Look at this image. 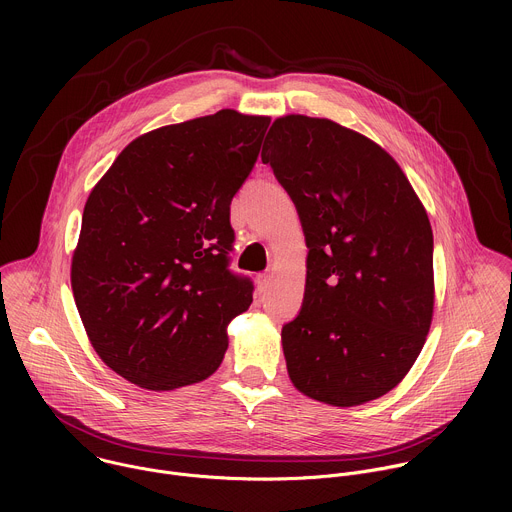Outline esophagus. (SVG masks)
Segmentation results:
<instances>
[{
  "mask_svg": "<svg viewBox=\"0 0 512 512\" xmlns=\"http://www.w3.org/2000/svg\"><path fill=\"white\" fill-rule=\"evenodd\" d=\"M271 281H273V273H259V275H257V289H259V294H265V291L271 287Z\"/></svg>",
  "mask_w": 512,
  "mask_h": 512,
  "instance_id": "34e87169",
  "label": "esophagus"
}]
</instances>
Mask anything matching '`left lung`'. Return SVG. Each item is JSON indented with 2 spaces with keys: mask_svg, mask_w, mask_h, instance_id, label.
Instances as JSON below:
<instances>
[{
  "mask_svg": "<svg viewBox=\"0 0 512 512\" xmlns=\"http://www.w3.org/2000/svg\"><path fill=\"white\" fill-rule=\"evenodd\" d=\"M263 164L294 200L308 245L306 291L281 344L294 387L354 407L395 389L433 318V233L399 164L330 119L283 115Z\"/></svg>",
  "mask_w": 512,
  "mask_h": 512,
  "instance_id": "1",
  "label": "left lung"
}]
</instances>
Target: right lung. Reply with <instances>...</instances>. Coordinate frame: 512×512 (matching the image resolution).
Returning <instances> with one entry per match:
<instances>
[{
  "mask_svg": "<svg viewBox=\"0 0 512 512\" xmlns=\"http://www.w3.org/2000/svg\"><path fill=\"white\" fill-rule=\"evenodd\" d=\"M269 117L223 109L133 139L91 190L70 285L101 360L129 383L174 391L225 358L253 283L229 271L231 200Z\"/></svg>",
  "mask_w": 512,
  "mask_h": 512,
  "instance_id": "1",
  "label": "right lung"
}]
</instances>
